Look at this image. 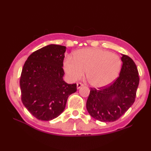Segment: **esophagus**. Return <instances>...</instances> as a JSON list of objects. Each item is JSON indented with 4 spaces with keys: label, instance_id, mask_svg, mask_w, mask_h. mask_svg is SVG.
Here are the masks:
<instances>
[{
    "label": "esophagus",
    "instance_id": "esophagus-1",
    "mask_svg": "<svg viewBox=\"0 0 151 151\" xmlns=\"http://www.w3.org/2000/svg\"><path fill=\"white\" fill-rule=\"evenodd\" d=\"M84 86V84H82V83H81V82H78L77 83V89H79V88H81L82 86Z\"/></svg>",
    "mask_w": 151,
    "mask_h": 151
}]
</instances>
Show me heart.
<instances>
[{
  "label": "heart",
  "mask_w": 151,
  "mask_h": 151,
  "mask_svg": "<svg viewBox=\"0 0 151 151\" xmlns=\"http://www.w3.org/2000/svg\"><path fill=\"white\" fill-rule=\"evenodd\" d=\"M64 69L71 81L82 78L86 72L89 84L102 88L113 82L120 72L121 62L116 54L100 49H82L67 57Z\"/></svg>",
  "instance_id": "obj_1"
}]
</instances>
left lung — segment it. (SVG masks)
I'll use <instances>...</instances> for the list:
<instances>
[{
  "label": "left lung",
  "mask_w": 151,
  "mask_h": 151,
  "mask_svg": "<svg viewBox=\"0 0 151 151\" xmlns=\"http://www.w3.org/2000/svg\"><path fill=\"white\" fill-rule=\"evenodd\" d=\"M119 76L110 85L91 88L86 108L92 117L102 122L119 119L135 101L139 85L138 70L132 59L123 54Z\"/></svg>",
  "instance_id": "1"
}]
</instances>
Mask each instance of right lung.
<instances>
[{"label":"right lung","mask_w":151,"mask_h":151,"mask_svg":"<svg viewBox=\"0 0 151 151\" xmlns=\"http://www.w3.org/2000/svg\"><path fill=\"white\" fill-rule=\"evenodd\" d=\"M65 46L49 45L32 53L22 67L21 101L37 119L56 118L65 108L69 96L76 91V84L63 80Z\"/></svg>","instance_id":"right-lung-1"}]
</instances>
